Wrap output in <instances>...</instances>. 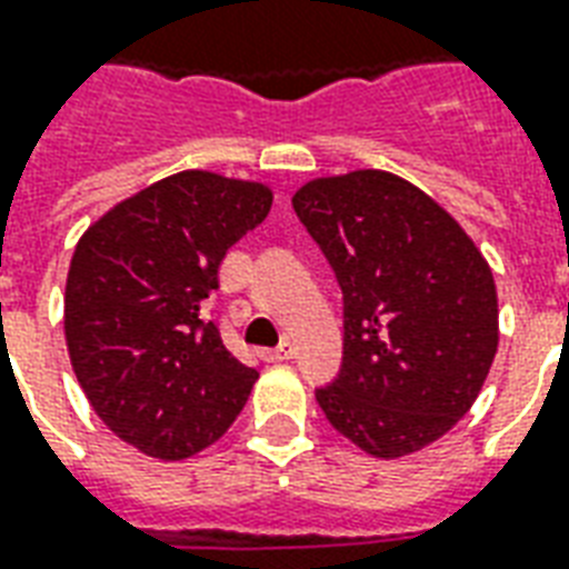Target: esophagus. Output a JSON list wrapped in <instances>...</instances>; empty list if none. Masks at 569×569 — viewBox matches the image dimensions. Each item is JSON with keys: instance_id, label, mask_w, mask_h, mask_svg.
Returning <instances> with one entry per match:
<instances>
[{"instance_id": "esophagus-1", "label": "esophagus", "mask_w": 569, "mask_h": 569, "mask_svg": "<svg viewBox=\"0 0 569 569\" xmlns=\"http://www.w3.org/2000/svg\"><path fill=\"white\" fill-rule=\"evenodd\" d=\"M262 356H264V361H286V359H292V356H296V347H292L289 340H283L280 347L264 349Z\"/></svg>"}]
</instances>
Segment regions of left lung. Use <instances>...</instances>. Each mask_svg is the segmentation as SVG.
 <instances>
[{"mask_svg":"<svg viewBox=\"0 0 569 569\" xmlns=\"http://www.w3.org/2000/svg\"><path fill=\"white\" fill-rule=\"evenodd\" d=\"M343 292V365L317 389L331 428L373 458L419 452L473 407L498 352L491 268L431 196L361 168L292 196Z\"/></svg>","mask_w":569,"mask_h":569,"instance_id":"1","label":"left lung"}]
</instances>
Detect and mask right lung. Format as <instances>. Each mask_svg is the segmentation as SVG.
<instances>
[{
    "label": "right lung",
    "instance_id": "1",
    "mask_svg": "<svg viewBox=\"0 0 569 569\" xmlns=\"http://www.w3.org/2000/svg\"><path fill=\"white\" fill-rule=\"evenodd\" d=\"M256 180L180 171L83 231L66 280V347L87 401L138 452L180 461L220 440L259 373L231 356L204 298L271 210Z\"/></svg>",
    "mask_w": 569,
    "mask_h": 569
}]
</instances>
